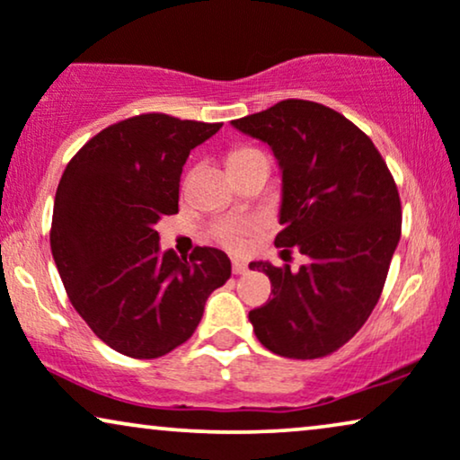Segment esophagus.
<instances>
[{"label": "esophagus", "mask_w": 460, "mask_h": 460, "mask_svg": "<svg viewBox=\"0 0 460 460\" xmlns=\"http://www.w3.org/2000/svg\"><path fill=\"white\" fill-rule=\"evenodd\" d=\"M231 267H234V273L235 275H243L248 271V265L240 259H234V262H231Z\"/></svg>", "instance_id": "34e87169"}]
</instances>
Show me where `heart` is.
Instances as JSON below:
<instances>
[{"label":"heart","instance_id":"heart-1","mask_svg":"<svg viewBox=\"0 0 460 460\" xmlns=\"http://www.w3.org/2000/svg\"><path fill=\"white\" fill-rule=\"evenodd\" d=\"M252 157H265V153L254 149V146H240L229 155V164L235 162H243V159H252ZM259 226V220L254 218H240V220H225V223L217 225L214 229V237L220 243H225L226 248H242L243 246V237Z\"/></svg>","mask_w":460,"mask_h":460}]
</instances>
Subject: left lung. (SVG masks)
I'll list each match as a JSON object with an SVG mask.
<instances>
[{
    "mask_svg": "<svg viewBox=\"0 0 460 460\" xmlns=\"http://www.w3.org/2000/svg\"><path fill=\"white\" fill-rule=\"evenodd\" d=\"M231 124L271 146L284 225L275 246L309 259L298 271L250 262L273 294L248 314L254 334L281 358H323L353 339L381 298L402 235L395 181L375 143L320 102L288 98Z\"/></svg>",
    "mask_w": 460,
    "mask_h": 460,
    "instance_id": "obj_1",
    "label": "left lung"
}]
</instances>
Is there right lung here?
Masks as SVG:
<instances>
[{
	"instance_id": "obj_1",
	"label": "right lung",
	"mask_w": 460,
	"mask_h": 460,
	"mask_svg": "<svg viewBox=\"0 0 460 460\" xmlns=\"http://www.w3.org/2000/svg\"><path fill=\"white\" fill-rule=\"evenodd\" d=\"M223 124L143 113L105 128L66 164L50 248L66 296L98 339L128 358H162L198 328L231 278L223 250L179 259L159 250L157 220L179 212L189 153Z\"/></svg>"
}]
</instances>
